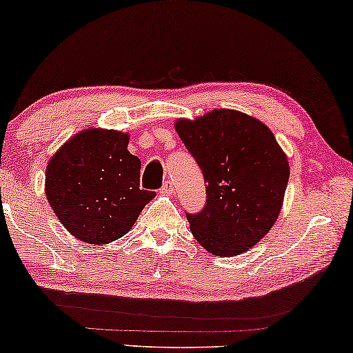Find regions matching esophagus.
I'll return each mask as SVG.
<instances>
[{
    "label": "esophagus",
    "instance_id": "1",
    "mask_svg": "<svg viewBox=\"0 0 353 353\" xmlns=\"http://www.w3.org/2000/svg\"><path fill=\"white\" fill-rule=\"evenodd\" d=\"M173 191H175V186H173V183L170 180H167L165 183H163V186L161 188L162 194H172Z\"/></svg>",
    "mask_w": 353,
    "mask_h": 353
}]
</instances>
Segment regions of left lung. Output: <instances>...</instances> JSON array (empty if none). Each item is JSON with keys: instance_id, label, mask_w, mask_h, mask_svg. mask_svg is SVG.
<instances>
[{"instance_id": "obj_1", "label": "left lung", "mask_w": 353, "mask_h": 353, "mask_svg": "<svg viewBox=\"0 0 353 353\" xmlns=\"http://www.w3.org/2000/svg\"><path fill=\"white\" fill-rule=\"evenodd\" d=\"M176 132L205 181L202 210L186 212L194 238L226 257L252 248L276 221L289 181L288 159L274 134L230 109L194 122L178 120Z\"/></svg>"}]
</instances>
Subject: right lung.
Masks as SVG:
<instances>
[{
    "label": "right lung",
    "mask_w": 353,
    "mask_h": 353,
    "mask_svg": "<svg viewBox=\"0 0 353 353\" xmlns=\"http://www.w3.org/2000/svg\"><path fill=\"white\" fill-rule=\"evenodd\" d=\"M128 134L86 130L67 141L46 168V197L61 223L90 244L115 241L156 196L139 188L141 161Z\"/></svg>",
    "instance_id": "right-lung-1"
}]
</instances>
